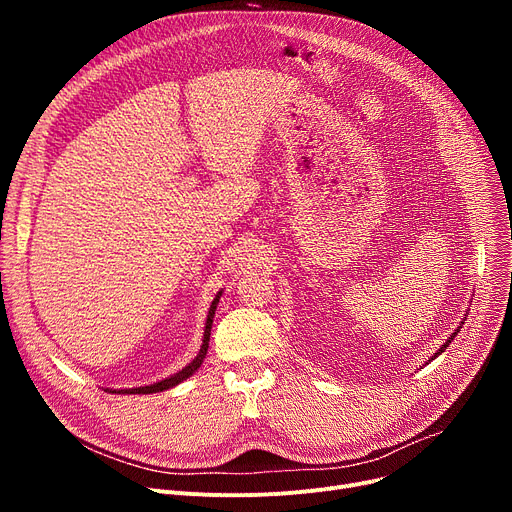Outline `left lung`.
<instances>
[{
    "instance_id": "1",
    "label": "left lung",
    "mask_w": 512,
    "mask_h": 512,
    "mask_svg": "<svg viewBox=\"0 0 512 512\" xmlns=\"http://www.w3.org/2000/svg\"><path fill=\"white\" fill-rule=\"evenodd\" d=\"M461 324H465V321H461ZM459 330H461V326H459ZM459 330H456V332H454V334H452V336H450V338H448V340H446V344H442V346H440V351H438V353H436V355H434V357H432V359H429V361H434V359H436V357H438V355H442V353H444V351H446V346H448V344H450V342H452V340H454V336H456V334H459Z\"/></svg>"
}]
</instances>
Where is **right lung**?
Returning <instances> with one entry per match:
<instances>
[{
	"mask_svg": "<svg viewBox=\"0 0 512 512\" xmlns=\"http://www.w3.org/2000/svg\"><path fill=\"white\" fill-rule=\"evenodd\" d=\"M220 297H222V292H218L215 294V299H213V303H211V307H209V313H207V321H205V334H203V344H201V351H199V355L188 363L184 369H180L178 373H174V375H170V378H166V380H161V382H155V384H151V386H141V388H128V390H118V394H153V392H164V390H168V388H174V386H178L180 382H184L186 378H191V375L201 367V363H203V359H205V355H207V348H209V336H211V324H213V315H215V309H218V303H220ZM110 392H116V390H110Z\"/></svg>",
	"mask_w": 512,
	"mask_h": 512,
	"instance_id": "add662e5",
	"label": "right lung"
}]
</instances>
